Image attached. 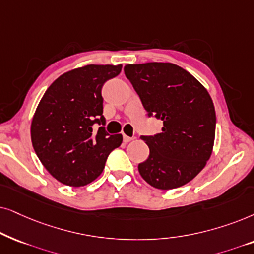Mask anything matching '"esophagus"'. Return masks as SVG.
I'll list each match as a JSON object with an SVG mask.
<instances>
[{
	"instance_id": "esophagus-1",
	"label": "esophagus",
	"mask_w": 254,
	"mask_h": 254,
	"mask_svg": "<svg viewBox=\"0 0 254 254\" xmlns=\"http://www.w3.org/2000/svg\"><path fill=\"white\" fill-rule=\"evenodd\" d=\"M132 139H133L132 137L127 136V134H123V141H124V143H129V141H131Z\"/></svg>"
}]
</instances>
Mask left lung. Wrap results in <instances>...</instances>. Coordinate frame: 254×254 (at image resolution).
Wrapping results in <instances>:
<instances>
[{
	"label": "left lung",
	"instance_id": "left-lung-1",
	"mask_svg": "<svg viewBox=\"0 0 254 254\" xmlns=\"http://www.w3.org/2000/svg\"><path fill=\"white\" fill-rule=\"evenodd\" d=\"M147 111L162 121V131L140 138L150 155L138 165L152 187L167 190L191 181L210 158L215 140L216 114L207 89L187 70L171 63L124 66Z\"/></svg>",
	"mask_w": 254,
	"mask_h": 254
}]
</instances>
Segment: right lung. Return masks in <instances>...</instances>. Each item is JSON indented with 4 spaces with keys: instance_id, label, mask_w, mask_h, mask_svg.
<instances>
[{
    "instance_id": "right-lung-1",
    "label": "right lung",
    "mask_w": 254,
    "mask_h": 254,
    "mask_svg": "<svg viewBox=\"0 0 254 254\" xmlns=\"http://www.w3.org/2000/svg\"><path fill=\"white\" fill-rule=\"evenodd\" d=\"M122 65H87L60 75L44 94L33 115L31 140L36 154L54 179L81 187L102 173L108 155L123 141L104 130L106 81ZM102 125L97 131L92 125Z\"/></svg>"
}]
</instances>
